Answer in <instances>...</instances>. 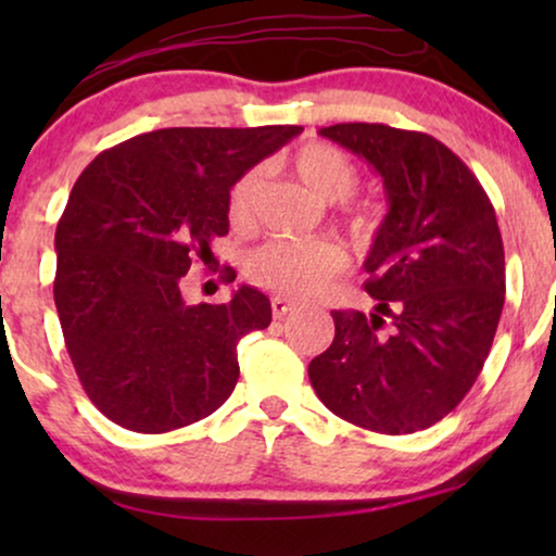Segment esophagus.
<instances>
[{"mask_svg": "<svg viewBox=\"0 0 556 556\" xmlns=\"http://www.w3.org/2000/svg\"><path fill=\"white\" fill-rule=\"evenodd\" d=\"M270 308H273V316H276V318H283L286 314H291V311L295 308V303H293V301H288L286 295H273Z\"/></svg>", "mask_w": 556, "mask_h": 556, "instance_id": "34e87169", "label": "esophagus"}]
</instances>
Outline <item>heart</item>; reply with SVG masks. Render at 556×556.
<instances>
[{"label":"heart","instance_id":"heart-1","mask_svg":"<svg viewBox=\"0 0 556 556\" xmlns=\"http://www.w3.org/2000/svg\"><path fill=\"white\" fill-rule=\"evenodd\" d=\"M293 172L324 202H344L359 185V172L344 151L331 143H306L295 151ZM261 169H250L235 181L227 197V217L238 230H248L255 217ZM375 219L364 212L352 217L354 230H369ZM248 278L268 291L311 299L324 293L346 268V255L326 240H270L248 257Z\"/></svg>","mask_w":556,"mask_h":556}]
</instances>
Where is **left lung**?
Wrapping results in <instances>:
<instances>
[{"instance_id":"obj_1","label":"left lung","mask_w":556,"mask_h":556,"mask_svg":"<svg viewBox=\"0 0 556 556\" xmlns=\"http://www.w3.org/2000/svg\"><path fill=\"white\" fill-rule=\"evenodd\" d=\"M384 181L387 215L364 261L371 314L331 311L308 364L318 400L364 430L402 435L453 413L481 375L506 293L496 212L445 143L384 124L318 131Z\"/></svg>"}]
</instances>
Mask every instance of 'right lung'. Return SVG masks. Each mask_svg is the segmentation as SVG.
<instances>
[{"mask_svg": "<svg viewBox=\"0 0 556 556\" xmlns=\"http://www.w3.org/2000/svg\"><path fill=\"white\" fill-rule=\"evenodd\" d=\"M301 126L159 128L98 154L55 230V306L83 390L134 432L215 413L238 384V341L270 324L268 295L189 306L181 278L230 230L235 181ZM235 280V278H232Z\"/></svg>", "mask_w": 556, "mask_h": 556, "instance_id": "right-lung-1", "label": "right lung"}]
</instances>
